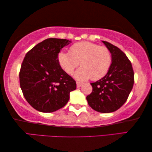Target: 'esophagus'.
Here are the masks:
<instances>
[{
    "mask_svg": "<svg viewBox=\"0 0 152 152\" xmlns=\"http://www.w3.org/2000/svg\"><path fill=\"white\" fill-rule=\"evenodd\" d=\"M81 86H82V83H80V82H77V87L80 88Z\"/></svg>",
    "mask_w": 152,
    "mask_h": 152,
    "instance_id": "1",
    "label": "esophagus"
}]
</instances>
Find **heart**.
Masks as SVG:
<instances>
[{
    "label": "heart",
    "mask_w": 152,
    "mask_h": 152,
    "mask_svg": "<svg viewBox=\"0 0 152 152\" xmlns=\"http://www.w3.org/2000/svg\"><path fill=\"white\" fill-rule=\"evenodd\" d=\"M58 60L62 69L71 75L80 62L81 68L75 73V77L79 81L91 78L99 80L108 73L112 63L109 50L89 41L75 43L69 49V53L60 52Z\"/></svg>",
    "instance_id": "b5f03b06"
}]
</instances>
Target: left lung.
I'll return each instance as SVG.
<instances>
[{
	"label": "left lung",
	"mask_w": 152,
	"mask_h": 152,
	"mask_svg": "<svg viewBox=\"0 0 152 152\" xmlns=\"http://www.w3.org/2000/svg\"><path fill=\"white\" fill-rule=\"evenodd\" d=\"M102 42L111 53L112 63L105 76L91 83L92 92L86 99L94 110L108 113L118 110L126 101L134 84V71L122 50L109 42Z\"/></svg>",
	"instance_id": "8db88e82"
}]
</instances>
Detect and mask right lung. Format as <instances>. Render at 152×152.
Returning a JSON list of instances; mask_svg holds the SVG:
<instances>
[{
  "label": "right lung",
  "mask_w": 152,
  "mask_h": 152,
  "mask_svg": "<svg viewBox=\"0 0 152 152\" xmlns=\"http://www.w3.org/2000/svg\"><path fill=\"white\" fill-rule=\"evenodd\" d=\"M71 41L47 39L32 48L20 72V88L27 102L36 110L52 113L66 105L76 82L59 64L58 55Z\"/></svg>",
  "instance_id": "add662e5"
}]
</instances>
